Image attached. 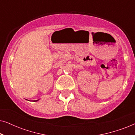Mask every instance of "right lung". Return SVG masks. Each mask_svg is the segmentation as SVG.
<instances>
[{
  "mask_svg": "<svg viewBox=\"0 0 135 135\" xmlns=\"http://www.w3.org/2000/svg\"><path fill=\"white\" fill-rule=\"evenodd\" d=\"M38 100H36V101H37Z\"/></svg>",
  "mask_w": 135,
  "mask_h": 135,
  "instance_id": "1",
  "label": "right lung"
}]
</instances>
